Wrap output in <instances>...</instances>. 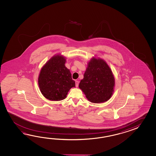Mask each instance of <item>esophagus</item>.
Here are the masks:
<instances>
[{
    "label": "esophagus",
    "instance_id": "obj_1",
    "mask_svg": "<svg viewBox=\"0 0 156 156\" xmlns=\"http://www.w3.org/2000/svg\"><path fill=\"white\" fill-rule=\"evenodd\" d=\"M75 83H76V86L78 87V86H79V81H76Z\"/></svg>",
    "mask_w": 156,
    "mask_h": 156
}]
</instances>
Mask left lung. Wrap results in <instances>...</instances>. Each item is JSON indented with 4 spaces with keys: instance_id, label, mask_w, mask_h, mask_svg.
I'll return each mask as SVG.
<instances>
[{
    "instance_id": "8db88e82",
    "label": "left lung",
    "mask_w": 156,
    "mask_h": 156,
    "mask_svg": "<svg viewBox=\"0 0 156 156\" xmlns=\"http://www.w3.org/2000/svg\"><path fill=\"white\" fill-rule=\"evenodd\" d=\"M114 83L112 71L107 63L101 59L93 58L88 63L79 86L90 101L100 103L111 98Z\"/></svg>"
}]
</instances>
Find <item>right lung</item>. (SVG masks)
I'll use <instances>...</instances> for the list:
<instances>
[{
  "mask_svg": "<svg viewBox=\"0 0 156 156\" xmlns=\"http://www.w3.org/2000/svg\"><path fill=\"white\" fill-rule=\"evenodd\" d=\"M66 59L57 55L51 58L41 70L38 85L43 96L52 101L66 98L70 89L75 86L70 70L65 66Z\"/></svg>",
  "mask_w": 156,
  "mask_h": 156,
  "instance_id": "1",
  "label": "right lung"
}]
</instances>
